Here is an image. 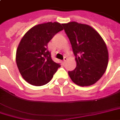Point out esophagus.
I'll list each match as a JSON object with an SVG mask.
<instances>
[{
  "label": "esophagus",
  "instance_id": "esophagus-1",
  "mask_svg": "<svg viewBox=\"0 0 120 120\" xmlns=\"http://www.w3.org/2000/svg\"><path fill=\"white\" fill-rule=\"evenodd\" d=\"M67 60H68V58H67V57H64V58L63 61H62V62L63 64H64L66 62V61H67Z\"/></svg>",
  "mask_w": 120,
  "mask_h": 120
}]
</instances>
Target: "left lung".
<instances>
[{
  "label": "left lung",
  "instance_id": "left-lung-1",
  "mask_svg": "<svg viewBox=\"0 0 120 120\" xmlns=\"http://www.w3.org/2000/svg\"><path fill=\"white\" fill-rule=\"evenodd\" d=\"M75 56L77 66L69 71L71 80L80 86L98 82L109 63L107 45L100 34L89 25L69 22L62 24Z\"/></svg>",
  "mask_w": 120,
  "mask_h": 120
}]
</instances>
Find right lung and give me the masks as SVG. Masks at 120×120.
<instances>
[{
    "label": "right lung",
    "instance_id": "obj_1",
    "mask_svg": "<svg viewBox=\"0 0 120 120\" xmlns=\"http://www.w3.org/2000/svg\"><path fill=\"white\" fill-rule=\"evenodd\" d=\"M62 24L48 22L31 28L24 35L16 52V63L22 78L34 86H43L51 80L60 68L52 60L48 43L62 30Z\"/></svg>",
    "mask_w": 120,
    "mask_h": 120
}]
</instances>
